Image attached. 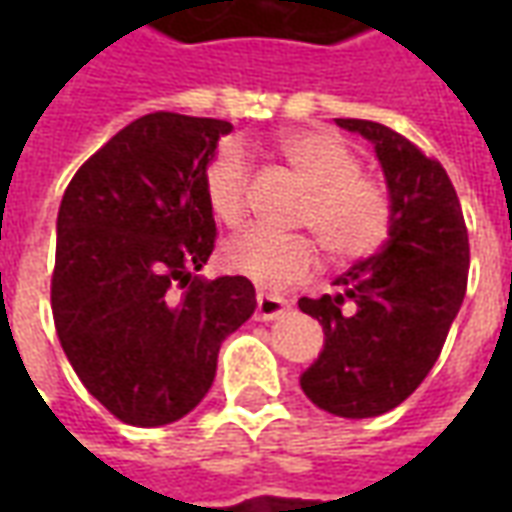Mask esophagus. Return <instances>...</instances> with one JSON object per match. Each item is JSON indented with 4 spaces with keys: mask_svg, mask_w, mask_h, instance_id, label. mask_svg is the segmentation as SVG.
<instances>
[{
    "mask_svg": "<svg viewBox=\"0 0 512 512\" xmlns=\"http://www.w3.org/2000/svg\"><path fill=\"white\" fill-rule=\"evenodd\" d=\"M290 310V304L279 296H271V293H257V321H274L279 315H285Z\"/></svg>",
    "mask_w": 512,
    "mask_h": 512,
    "instance_id": "1",
    "label": "esophagus"
}]
</instances>
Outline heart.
<instances>
[{
	"label": "heart",
	"mask_w": 512,
	"mask_h": 512,
	"mask_svg": "<svg viewBox=\"0 0 512 512\" xmlns=\"http://www.w3.org/2000/svg\"><path fill=\"white\" fill-rule=\"evenodd\" d=\"M279 150L301 178L310 197L299 211L301 227L321 238L334 260H359L376 252L389 235L392 205L378 180L359 172V156L329 131H293ZM205 200L227 227L244 222L249 208V164L241 147L222 145L205 164ZM227 271L252 279L257 288L285 290L307 279L318 266V244L310 235H279L252 227L222 246Z\"/></svg>",
	"instance_id": "obj_1"
}]
</instances>
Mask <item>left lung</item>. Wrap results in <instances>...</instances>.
Wrapping results in <instances>:
<instances>
[{"label": "left lung", "instance_id": "8db88e82", "mask_svg": "<svg viewBox=\"0 0 512 512\" xmlns=\"http://www.w3.org/2000/svg\"><path fill=\"white\" fill-rule=\"evenodd\" d=\"M337 126L376 145L392 224L378 255L334 279V296L299 301L326 334L301 389L334 417L365 419L400 406L436 365L466 293L469 233L436 158L373 120Z\"/></svg>", "mask_w": 512, "mask_h": 512}]
</instances>
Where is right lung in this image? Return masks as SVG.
<instances>
[{
    "instance_id": "right-lung-1",
    "label": "right lung",
    "mask_w": 512,
    "mask_h": 512,
    "mask_svg": "<svg viewBox=\"0 0 512 512\" xmlns=\"http://www.w3.org/2000/svg\"><path fill=\"white\" fill-rule=\"evenodd\" d=\"M227 120L153 112L62 194L51 312L68 362L120 422L156 428L208 395L224 337L255 312L246 277H197L216 241L202 175Z\"/></svg>"
}]
</instances>
